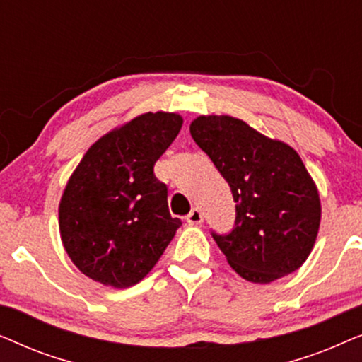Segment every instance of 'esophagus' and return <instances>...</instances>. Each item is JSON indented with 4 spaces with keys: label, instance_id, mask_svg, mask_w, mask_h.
<instances>
[{
    "label": "esophagus",
    "instance_id": "34e87169",
    "mask_svg": "<svg viewBox=\"0 0 362 362\" xmlns=\"http://www.w3.org/2000/svg\"><path fill=\"white\" fill-rule=\"evenodd\" d=\"M186 221L189 222V224H201V222H202V212L197 209V207H194V209H192L189 214L186 216Z\"/></svg>",
    "mask_w": 362,
    "mask_h": 362
}]
</instances>
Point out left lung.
<instances>
[{"instance_id":"1","label":"left lung","mask_w":362,"mask_h":362,"mask_svg":"<svg viewBox=\"0 0 362 362\" xmlns=\"http://www.w3.org/2000/svg\"><path fill=\"white\" fill-rule=\"evenodd\" d=\"M189 130L234 197L232 230H211L229 265L254 284L300 269L313 249L321 206L298 153L226 115L196 118Z\"/></svg>"}]
</instances>
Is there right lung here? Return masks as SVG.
<instances>
[{
	"label": "right lung",
	"instance_id": "obj_1",
	"mask_svg": "<svg viewBox=\"0 0 362 362\" xmlns=\"http://www.w3.org/2000/svg\"><path fill=\"white\" fill-rule=\"evenodd\" d=\"M176 113H145L93 143L59 206L62 244L88 279L128 288L160 260L181 219L155 163L181 130Z\"/></svg>",
	"mask_w": 362,
	"mask_h": 362
}]
</instances>
